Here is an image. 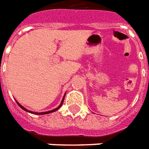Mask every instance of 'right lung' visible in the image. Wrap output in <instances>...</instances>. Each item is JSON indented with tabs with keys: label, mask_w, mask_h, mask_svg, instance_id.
Wrapping results in <instances>:
<instances>
[{
	"label": "right lung",
	"mask_w": 149,
	"mask_h": 149,
	"mask_svg": "<svg viewBox=\"0 0 149 149\" xmlns=\"http://www.w3.org/2000/svg\"><path fill=\"white\" fill-rule=\"evenodd\" d=\"M64 98H65V97H63V101H62V103H61V104H60L59 106L58 107H57V108H55V109H54V110H52V111H46V112H40V113H38V112H33V111H28L27 110V109H26V108H25V107H22V105H21V104H20V103H17V104H18V106L20 107H21V108H22V109H23V110L24 111H28V112H29V113H33V114H36V115H45V114H48V113H51V112H54V111H57V110H58V109H59L60 107H62V105H63V100H64Z\"/></svg>",
	"instance_id": "right-lung-1"
}]
</instances>
